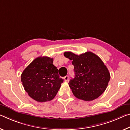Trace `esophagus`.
Instances as JSON below:
<instances>
[{"instance_id":"1","label":"esophagus","mask_w":130,"mask_h":130,"mask_svg":"<svg viewBox=\"0 0 130 130\" xmlns=\"http://www.w3.org/2000/svg\"><path fill=\"white\" fill-rule=\"evenodd\" d=\"M63 79H64L65 81H68V80H69V76H65L64 77H63Z\"/></svg>"}]
</instances>
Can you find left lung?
Masks as SVG:
<instances>
[{
    "instance_id": "8db88e82",
    "label": "left lung",
    "mask_w": 130,
    "mask_h": 130,
    "mask_svg": "<svg viewBox=\"0 0 130 130\" xmlns=\"http://www.w3.org/2000/svg\"><path fill=\"white\" fill-rule=\"evenodd\" d=\"M63 55L72 60L75 75L68 84L76 98L91 101L105 91L110 76L100 57L90 51L79 55L67 51Z\"/></svg>"
}]
</instances>
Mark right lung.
Instances as JSON below:
<instances>
[{
  "mask_svg": "<svg viewBox=\"0 0 130 130\" xmlns=\"http://www.w3.org/2000/svg\"><path fill=\"white\" fill-rule=\"evenodd\" d=\"M53 63V58L38 57L24 69L21 76L25 91L36 101L44 102L52 100L63 82Z\"/></svg>",
  "mask_w": 130,
  "mask_h": 130,
  "instance_id": "add662e5",
  "label": "right lung"
}]
</instances>
